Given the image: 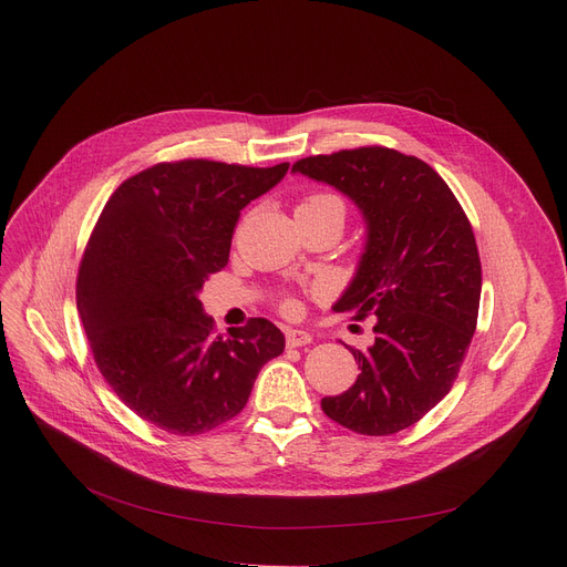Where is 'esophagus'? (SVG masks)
<instances>
[{
    "mask_svg": "<svg viewBox=\"0 0 567 567\" xmlns=\"http://www.w3.org/2000/svg\"><path fill=\"white\" fill-rule=\"evenodd\" d=\"M285 342H287V347H306V344L312 342V336L308 331L287 329L285 331Z\"/></svg>",
    "mask_w": 567,
    "mask_h": 567,
    "instance_id": "obj_1",
    "label": "esophagus"
}]
</instances>
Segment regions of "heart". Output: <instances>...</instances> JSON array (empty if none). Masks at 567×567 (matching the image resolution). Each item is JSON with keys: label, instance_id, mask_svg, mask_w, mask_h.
I'll return each instance as SVG.
<instances>
[{"label": "heart", "instance_id": "obj_1", "mask_svg": "<svg viewBox=\"0 0 567 567\" xmlns=\"http://www.w3.org/2000/svg\"><path fill=\"white\" fill-rule=\"evenodd\" d=\"M296 212H331L344 223V202L333 193H310L301 199V204H299V208H296ZM280 308L285 312H293L296 301L291 299V296H285V299L280 301Z\"/></svg>", "mask_w": 567, "mask_h": 567}]
</instances>
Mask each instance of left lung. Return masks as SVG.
I'll return each instance as SVG.
<instances>
[{"label": "left lung", "instance_id": "1", "mask_svg": "<svg viewBox=\"0 0 567 567\" xmlns=\"http://www.w3.org/2000/svg\"><path fill=\"white\" fill-rule=\"evenodd\" d=\"M291 169L349 195L368 223L336 310L377 317L374 342L351 349L361 374L321 409L368 436L406 430L451 393L478 323L483 268L471 223L427 163L389 146L308 156Z\"/></svg>", "mask_w": 567, "mask_h": 567}]
</instances>
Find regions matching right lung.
I'll list each match as a JSON object with an SVG mask.
<instances>
[{
	"instance_id": "add662e5",
	"label": "right lung",
	"mask_w": 567,
	"mask_h": 567,
	"mask_svg": "<svg viewBox=\"0 0 567 567\" xmlns=\"http://www.w3.org/2000/svg\"><path fill=\"white\" fill-rule=\"evenodd\" d=\"M289 163H158L118 186L89 236L78 271V312L114 395L169 434H204L244 411L259 370L285 349L261 317L229 336L199 301L227 266L234 227Z\"/></svg>"
}]
</instances>
